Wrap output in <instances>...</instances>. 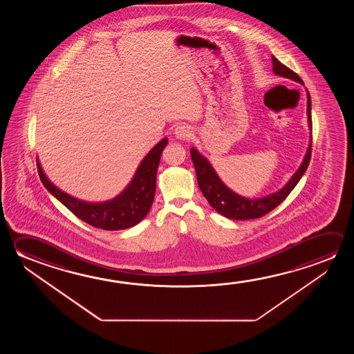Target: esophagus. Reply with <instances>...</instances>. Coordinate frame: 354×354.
I'll list each match as a JSON object with an SVG mask.
<instances>
[{
  "label": "esophagus",
  "mask_w": 354,
  "mask_h": 354,
  "mask_svg": "<svg viewBox=\"0 0 354 354\" xmlns=\"http://www.w3.org/2000/svg\"><path fill=\"white\" fill-rule=\"evenodd\" d=\"M174 134L178 140H190L192 136V128L189 127V126H185V124L178 126V127L174 129Z\"/></svg>",
  "instance_id": "esophagus-1"
}]
</instances>
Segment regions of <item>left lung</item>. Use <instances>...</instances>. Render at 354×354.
<instances>
[{
	"instance_id": "obj_1",
	"label": "left lung",
	"mask_w": 354,
	"mask_h": 354,
	"mask_svg": "<svg viewBox=\"0 0 354 354\" xmlns=\"http://www.w3.org/2000/svg\"><path fill=\"white\" fill-rule=\"evenodd\" d=\"M272 73L275 75L281 76L285 79H290L292 82L304 84L300 76L289 69L288 66L281 64L278 59L272 55ZM307 96V123L310 131H313V120H311V97L306 90ZM313 134V132H311ZM311 143L313 137H310V143L307 147L306 154L302 159L299 169L296 170L295 174L290 178L289 181L285 184L278 192L269 194L267 196L257 197V198H248V197L241 196L237 192L231 190L228 186L220 179V176L216 173L211 162L207 158L203 157L196 148L192 147L190 149L192 162L196 170L197 184L200 190L209 201L212 209H216L218 214L225 216L231 220H253L258 218L264 214H269L272 209H275L278 205L283 203L288 197L292 189L297 185L302 175L305 174L310 158H311Z\"/></svg>"
}]
</instances>
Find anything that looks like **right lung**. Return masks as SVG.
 Segmentation results:
<instances>
[{
  "instance_id": "1",
  "label": "right lung",
  "mask_w": 354,
  "mask_h": 354,
  "mask_svg": "<svg viewBox=\"0 0 354 354\" xmlns=\"http://www.w3.org/2000/svg\"><path fill=\"white\" fill-rule=\"evenodd\" d=\"M168 138H162L143 158L129 184L116 197L102 203H87L60 190L43 171L37 159L38 173L43 185L53 196L69 209L77 218L106 231L126 230L140 223L149 212L156 195L157 170Z\"/></svg>"
}]
</instances>
